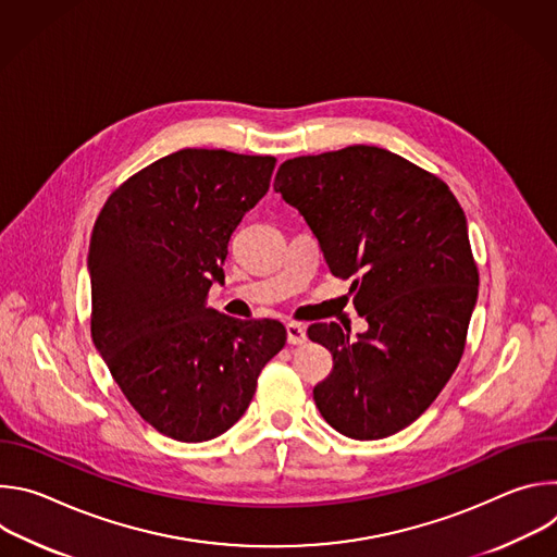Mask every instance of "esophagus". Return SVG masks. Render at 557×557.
<instances>
[{
    "label": "esophagus",
    "instance_id": "34e87169",
    "mask_svg": "<svg viewBox=\"0 0 557 557\" xmlns=\"http://www.w3.org/2000/svg\"><path fill=\"white\" fill-rule=\"evenodd\" d=\"M286 339H288V344H293V346L306 344V342H308L306 329L299 326V324H286Z\"/></svg>",
    "mask_w": 557,
    "mask_h": 557
}]
</instances>
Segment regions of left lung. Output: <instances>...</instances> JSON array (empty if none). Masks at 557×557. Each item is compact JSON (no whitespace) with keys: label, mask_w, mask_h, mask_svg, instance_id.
I'll return each instance as SVG.
<instances>
[{"label":"left lung","mask_w":557,"mask_h":557,"mask_svg":"<svg viewBox=\"0 0 557 557\" xmlns=\"http://www.w3.org/2000/svg\"><path fill=\"white\" fill-rule=\"evenodd\" d=\"M273 189L304 215L331 273L352 280L368 322L357 339L335 322L308 329L333 355L314 406L348 438L401 432L454 374L479 297L458 200L434 174L372 145L290 158Z\"/></svg>","instance_id":"left-lung-1"}]
</instances>
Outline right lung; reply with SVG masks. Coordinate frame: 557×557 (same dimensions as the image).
Instances as JSON below:
<instances>
[{"label": "right lung", "instance_id": "add662e5", "mask_svg": "<svg viewBox=\"0 0 557 557\" xmlns=\"http://www.w3.org/2000/svg\"><path fill=\"white\" fill-rule=\"evenodd\" d=\"M273 170V156L187 147L127 178L95 222L92 342L129 406L174 441L226 432L286 344L275 320L243 322L207 306L231 233Z\"/></svg>", "mask_w": 557, "mask_h": 557}]
</instances>
